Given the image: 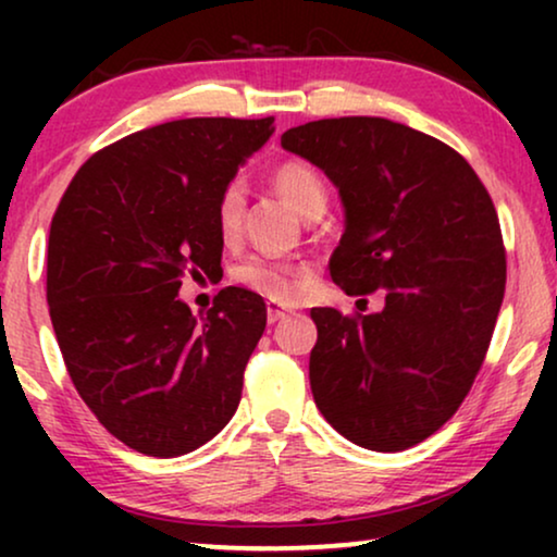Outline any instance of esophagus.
<instances>
[{
    "instance_id": "1",
    "label": "esophagus",
    "mask_w": 557,
    "mask_h": 557,
    "mask_svg": "<svg viewBox=\"0 0 557 557\" xmlns=\"http://www.w3.org/2000/svg\"><path fill=\"white\" fill-rule=\"evenodd\" d=\"M265 317H269V324H276V322H281V319L288 317V309L278 301H269L265 304Z\"/></svg>"
}]
</instances>
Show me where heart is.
<instances>
[{"label": "heart", "mask_w": 557, "mask_h": 557, "mask_svg": "<svg viewBox=\"0 0 557 557\" xmlns=\"http://www.w3.org/2000/svg\"><path fill=\"white\" fill-rule=\"evenodd\" d=\"M273 187L304 220L322 215L326 208V187L322 174L309 162L301 159H288L273 170ZM243 210H246V189L243 182H231L218 200V231L223 238H233L240 231ZM235 278L256 292L273 299H284L294 292V273L288 265L265 261V258H250L235 271Z\"/></svg>", "instance_id": "obj_1"}]
</instances>
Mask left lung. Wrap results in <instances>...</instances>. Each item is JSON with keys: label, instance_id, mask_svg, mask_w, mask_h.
I'll return each instance as SVG.
<instances>
[{"label": "left lung", "instance_id": "left-lung-1", "mask_svg": "<svg viewBox=\"0 0 557 557\" xmlns=\"http://www.w3.org/2000/svg\"><path fill=\"white\" fill-rule=\"evenodd\" d=\"M281 147L339 193L334 284L385 292L372 314L311 309L317 408L370 451L421 444L467 398L497 324L507 263L492 197L451 147L391 119L309 121Z\"/></svg>", "mask_w": 557, "mask_h": 557}]
</instances>
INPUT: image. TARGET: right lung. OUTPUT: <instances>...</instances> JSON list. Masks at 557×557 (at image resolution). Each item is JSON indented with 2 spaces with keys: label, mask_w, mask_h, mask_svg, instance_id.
Segmentation results:
<instances>
[{
  "label": "right lung",
  "mask_w": 557,
  "mask_h": 557,
  "mask_svg": "<svg viewBox=\"0 0 557 557\" xmlns=\"http://www.w3.org/2000/svg\"><path fill=\"white\" fill-rule=\"evenodd\" d=\"M273 132V119L144 128L90 157L58 205L52 330L75 391L128 448L189 454L238 410L265 304L227 286L195 317L180 286L220 271L218 200Z\"/></svg>",
  "instance_id": "add662e5"
}]
</instances>
